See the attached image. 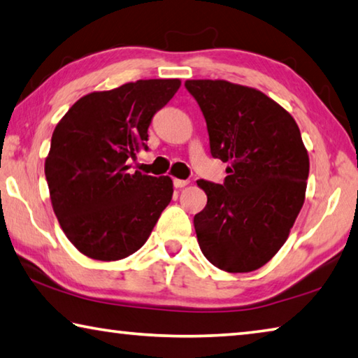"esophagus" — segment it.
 <instances>
[{"label":"esophagus","instance_id":"34e87169","mask_svg":"<svg viewBox=\"0 0 358 358\" xmlns=\"http://www.w3.org/2000/svg\"><path fill=\"white\" fill-rule=\"evenodd\" d=\"M187 185H189V181H187V180H180V178H175L173 180V186L175 187H185Z\"/></svg>","mask_w":358,"mask_h":358}]
</instances>
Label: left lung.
<instances>
[{"mask_svg": "<svg viewBox=\"0 0 358 358\" xmlns=\"http://www.w3.org/2000/svg\"><path fill=\"white\" fill-rule=\"evenodd\" d=\"M207 121L211 156L229 162L222 185L199 180L207 205L194 216L199 246L229 273L265 265L286 243L305 202L310 156L295 120L256 88L186 80Z\"/></svg>", "mask_w": 358, "mask_h": 358, "instance_id": "obj_1", "label": "left lung"}]
</instances>
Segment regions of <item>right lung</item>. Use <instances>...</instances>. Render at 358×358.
<instances>
[{"mask_svg":"<svg viewBox=\"0 0 358 358\" xmlns=\"http://www.w3.org/2000/svg\"><path fill=\"white\" fill-rule=\"evenodd\" d=\"M180 85V78H148L88 93L58 121L45 178L59 226L87 257L131 256L171 203L172 178L131 173L128 159L145 147L151 118Z\"/></svg>","mask_w":358,"mask_h":358,"instance_id":"add662e5","label":"right lung"}]
</instances>
